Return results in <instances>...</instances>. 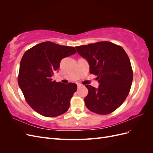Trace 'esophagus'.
Returning a JSON list of instances; mask_svg holds the SVG:
<instances>
[{
  "mask_svg": "<svg viewBox=\"0 0 153 153\" xmlns=\"http://www.w3.org/2000/svg\"><path fill=\"white\" fill-rule=\"evenodd\" d=\"M77 86H78V87H81L82 85L81 84H80V83H77Z\"/></svg>",
  "mask_w": 153,
  "mask_h": 153,
  "instance_id": "obj_1",
  "label": "esophagus"
}]
</instances>
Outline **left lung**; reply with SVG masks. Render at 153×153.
I'll use <instances>...</instances> for the list:
<instances>
[{"mask_svg": "<svg viewBox=\"0 0 153 153\" xmlns=\"http://www.w3.org/2000/svg\"><path fill=\"white\" fill-rule=\"evenodd\" d=\"M87 59L90 73L96 75L98 89L85 85L88 94L87 108L96 114L106 115L121 106L129 94L133 81V70L127 53L121 47L108 41H100L75 47Z\"/></svg>", "mask_w": 153, "mask_h": 153, "instance_id": "1", "label": "left lung"}]
</instances>
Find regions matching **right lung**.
<instances>
[{
    "label": "right lung",
    "instance_id": "1",
    "mask_svg": "<svg viewBox=\"0 0 153 153\" xmlns=\"http://www.w3.org/2000/svg\"><path fill=\"white\" fill-rule=\"evenodd\" d=\"M76 52L73 47L50 41L27 50L20 64L18 83L30 107L45 117H57L67 112L76 84L53 81L52 76L60 62Z\"/></svg>",
    "mask_w": 153,
    "mask_h": 153
}]
</instances>
